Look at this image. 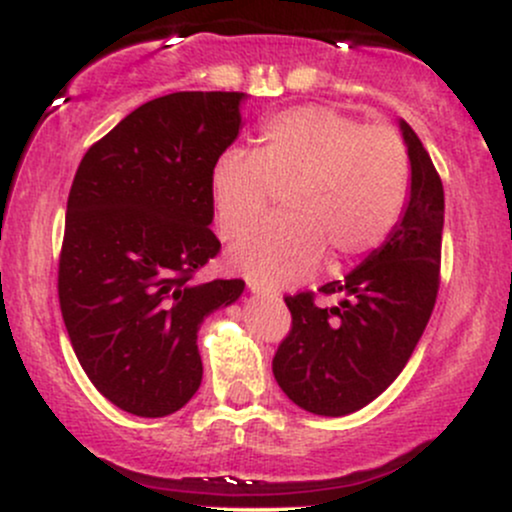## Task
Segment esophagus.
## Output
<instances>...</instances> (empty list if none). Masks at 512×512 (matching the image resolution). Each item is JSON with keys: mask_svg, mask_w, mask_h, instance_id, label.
<instances>
[{"mask_svg": "<svg viewBox=\"0 0 512 512\" xmlns=\"http://www.w3.org/2000/svg\"><path fill=\"white\" fill-rule=\"evenodd\" d=\"M250 293H255L257 298H279V291L272 289V286H264L260 281H248Z\"/></svg>", "mask_w": 512, "mask_h": 512, "instance_id": "esophagus-1", "label": "esophagus"}]
</instances>
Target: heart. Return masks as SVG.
<instances>
[{
    "mask_svg": "<svg viewBox=\"0 0 512 512\" xmlns=\"http://www.w3.org/2000/svg\"><path fill=\"white\" fill-rule=\"evenodd\" d=\"M411 161L387 125H361L330 105H296L262 122L255 154L228 149L211 168L221 236H238L284 192L286 214L260 221L233 243L236 272L291 284L320 264L354 260L385 243L409 197Z\"/></svg>",
    "mask_w": 512,
    "mask_h": 512,
    "instance_id": "heart-1",
    "label": "heart"
}]
</instances>
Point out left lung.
<instances>
[{
    "label": "left lung",
    "instance_id": "obj_1",
    "mask_svg": "<svg viewBox=\"0 0 512 512\" xmlns=\"http://www.w3.org/2000/svg\"><path fill=\"white\" fill-rule=\"evenodd\" d=\"M411 161V192L395 231L342 281L286 296L291 330L276 349L274 378L293 404L320 416H344L383 395L414 354L440 284L443 182L407 122L399 120Z\"/></svg>",
    "mask_w": 512,
    "mask_h": 512
}]
</instances>
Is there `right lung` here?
<instances>
[{"label":"right lung","mask_w":512,"mask_h":512,"mask_svg":"<svg viewBox=\"0 0 512 512\" xmlns=\"http://www.w3.org/2000/svg\"><path fill=\"white\" fill-rule=\"evenodd\" d=\"M238 91H178L139 105L81 158L67 199L57 293L88 380L158 419L202 383L197 332L243 279L202 284L219 255L211 168L240 132Z\"/></svg>","instance_id":"right-lung-1"}]
</instances>
